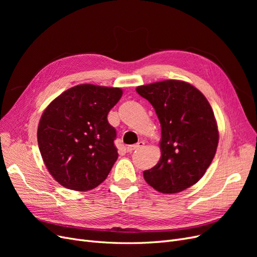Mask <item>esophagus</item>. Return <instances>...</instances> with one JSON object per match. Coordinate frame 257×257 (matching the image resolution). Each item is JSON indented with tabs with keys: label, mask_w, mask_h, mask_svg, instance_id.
Here are the masks:
<instances>
[{
	"label": "esophagus",
	"mask_w": 257,
	"mask_h": 257,
	"mask_svg": "<svg viewBox=\"0 0 257 257\" xmlns=\"http://www.w3.org/2000/svg\"><path fill=\"white\" fill-rule=\"evenodd\" d=\"M144 145H145L144 142H139V143H137L136 145H132V146L126 147V150H127V152H133V151H135V150L141 149V148L144 147Z\"/></svg>",
	"instance_id": "obj_1"
}]
</instances>
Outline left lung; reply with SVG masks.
Segmentation results:
<instances>
[{"instance_id":"8db88e82","label":"left lung","mask_w":257,"mask_h":257,"mask_svg":"<svg viewBox=\"0 0 257 257\" xmlns=\"http://www.w3.org/2000/svg\"><path fill=\"white\" fill-rule=\"evenodd\" d=\"M161 123L162 157L144 178L164 194L182 192L199 181L219 144L216 121L207 98L192 84L164 80L136 88Z\"/></svg>"}]
</instances>
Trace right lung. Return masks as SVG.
Instances as JSON below:
<instances>
[{"label": "right lung", "mask_w": 257, "mask_h": 257, "mask_svg": "<svg viewBox=\"0 0 257 257\" xmlns=\"http://www.w3.org/2000/svg\"><path fill=\"white\" fill-rule=\"evenodd\" d=\"M122 96L120 88L79 84L46 108L37 130L42 158L50 175L64 188L84 192L107 178L118 150L116 132L108 112Z\"/></svg>", "instance_id": "obj_1"}]
</instances>
